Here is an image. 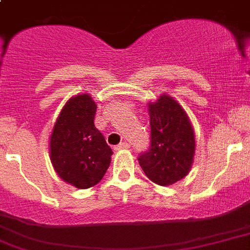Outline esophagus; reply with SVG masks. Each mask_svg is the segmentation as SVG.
<instances>
[{"instance_id":"34e87169","label":"esophagus","mask_w":250,"mask_h":250,"mask_svg":"<svg viewBox=\"0 0 250 250\" xmlns=\"http://www.w3.org/2000/svg\"><path fill=\"white\" fill-rule=\"evenodd\" d=\"M128 148H129V143H127V142H122V143H120L118 146H116L114 149L120 150V149H128Z\"/></svg>"}]
</instances>
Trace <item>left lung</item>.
Returning a JSON list of instances; mask_svg holds the SVG:
<instances>
[{
    "label": "left lung",
    "instance_id": "obj_1",
    "mask_svg": "<svg viewBox=\"0 0 250 250\" xmlns=\"http://www.w3.org/2000/svg\"><path fill=\"white\" fill-rule=\"evenodd\" d=\"M150 118L149 148L138 156L148 178L169 186L184 178L194 157V132L188 116L172 97L163 94L148 105Z\"/></svg>",
    "mask_w": 250,
    "mask_h": 250
}]
</instances>
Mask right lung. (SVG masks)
<instances>
[{"label": "right lung", "mask_w": 250, "mask_h": 250, "mask_svg": "<svg viewBox=\"0 0 250 250\" xmlns=\"http://www.w3.org/2000/svg\"><path fill=\"white\" fill-rule=\"evenodd\" d=\"M97 105L87 93L71 98L61 111L49 139L55 170L64 182L80 189L103 178L113 154L94 125Z\"/></svg>", "instance_id": "1"}]
</instances>
